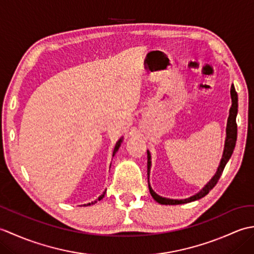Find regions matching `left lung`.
<instances>
[{
	"instance_id": "obj_1",
	"label": "left lung",
	"mask_w": 254,
	"mask_h": 254,
	"mask_svg": "<svg viewBox=\"0 0 254 254\" xmlns=\"http://www.w3.org/2000/svg\"><path fill=\"white\" fill-rule=\"evenodd\" d=\"M230 96H231V107L229 110V117L227 120V127H226V138H225V145H224V152L222 159H220L219 166L217 168L216 174L214 175V177L210 179L206 185L204 186L201 191L197 192L194 195L188 197V198H181V199H177V198H168V197H164L158 195L156 193L152 187H150L149 183V174H150V167H152V156H150V152L147 150V179H148V189L150 192V195L153 196L156 202H158L159 204L163 205H178V204H185V203H190L193 201H196V199H199L204 197L205 195H207L209 191L216 186V183L218 182L220 176H222L224 168L226 164L228 163V160L230 159L231 155L234 153V149L236 146V142H237V123H236V118H237V113H238V95H237V91L235 89L234 84L231 85L230 88Z\"/></svg>"
}]
</instances>
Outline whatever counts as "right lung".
Here are the masks:
<instances>
[{"label":"right lung","mask_w":254,"mask_h":254,"mask_svg":"<svg viewBox=\"0 0 254 254\" xmlns=\"http://www.w3.org/2000/svg\"><path fill=\"white\" fill-rule=\"evenodd\" d=\"M123 142V136L120 138V139H119V141L117 142V144H116V146H115V149H113V153H112V157H113V156H115L116 154H117V152H118V149L119 148H120V146H121V143ZM111 166V165H110ZM105 194H106V191L104 192V193H102L101 194V195L98 197V198H97L96 199V201H94V202H91V203H88V204H84L85 205V206H89V205H93V204H95V203H97V201H100V199H102V198H104V196H105Z\"/></svg>","instance_id":"1"}]
</instances>
